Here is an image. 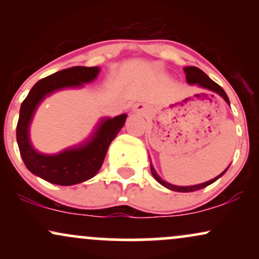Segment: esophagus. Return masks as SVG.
<instances>
[{
	"mask_svg": "<svg viewBox=\"0 0 259 259\" xmlns=\"http://www.w3.org/2000/svg\"><path fill=\"white\" fill-rule=\"evenodd\" d=\"M134 112L138 113V114L145 115L148 112V107L146 105H144V103H136V105L134 106Z\"/></svg>",
	"mask_w": 259,
	"mask_h": 259,
	"instance_id": "obj_1",
	"label": "esophagus"
}]
</instances>
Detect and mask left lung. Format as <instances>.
Wrapping results in <instances>:
<instances>
[{"mask_svg":"<svg viewBox=\"0 0 259 259\" xmlns=\"http://www.w3.org/2000/svg\"><path fill=\"white\" fill-rule=\"evenodd\" d=\"M184 72H185L187 84H190V85H198V86H200V88L204 89V90L217 92V94L221 95L223 99L225 100V102H227L228 105L230 106V101H229L227 94H225V91L223 90L222 86H219L218 84H217V82L213 81V80L210 79L206 73L202 72L200 68H197V67H185V68H184ZM228 168L225 169V170L223 171L222 174H219L218 177H215L214 179H212V180H209V181H206V183L198 184V185H192V186H177V185H171V184L167 183V181L162 180V179H160L159 175L156 173V170H154V168L152 167V164H151V173H152L153 178L157 181H158L160 185L167 187V189H169V190H173V191H178V192H191V191H196V190L203 189V187H206L208 185H210V184H213L215 180H218L219 178H221L222 175L228 170Z\"/></svg>","mask_w":259,"mask_h":259,"instance_id":"8db88e82","label":"left lung"}]
</instances>
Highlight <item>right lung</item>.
Masks as SVG:
<instances>
[{"label": "right lung", "mask_w": 259, "mask_h": 259, "mask_svg": "<svg viewBox=\"0 0 259 259\" xmlns=\"http://www.w3.org/2000/svg\"><path fill=\"white\" fill-rule=\"evenodd\" d=\"M99 67H72L41 79L23 101L17 124V142L26 168L32 174L56 185H75L97 174L107 150L126 120V114L114 118L105 117L85 141L68 147L56 154H44L32 146L29 129L38 105L46 96L58 90L81 88L94 81Z\"/></svg>", "instance_id": "1"}]
</instances>
